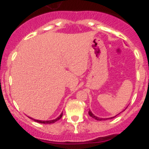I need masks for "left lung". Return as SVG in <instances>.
Listing matches in <instances>:
<instances>
[{
  "label": "left lung",
  "instance_id": "1",
  "mask_svg": "<svg viewBox=\"0 0 149 149\" xmlns=\"http://www.w3.org/2000/svg\"><path fill=\"white\" fill-rule=\"evenodd\" d=\"M89 115L91 116V117H92L93 118H94V119H96L97 120H107V119H109V118H98V117H97V116H95L94 114H93L92 112H91V111H89ZM114 117H113V118H113Z\"/></svg>",
  "mask_w": 149,
  "mask_h": 149
}]
</instances>
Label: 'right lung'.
<instances>
[{
    "label": "right lung",
    "instance_id": "add662e5",
    "mask_svg": "<svg viewBox=\"0 0 149 149\" xmlns=\"http://www.w3.org/2000/svg\"><path fill=\"white\" fill-rule=\"evenodd\" d=\"M62 116H63V113H61L60 115L58 116L57 118L54 119V120H36V119H33V118H31V119H33L35 121H36V122H38V123H41V124H52V123H55L56 121H57L58 120H59V119L62 118Z\"/></svg>",
    "mask_w": 149,
    "mask_h": 149
}]
</instances>
